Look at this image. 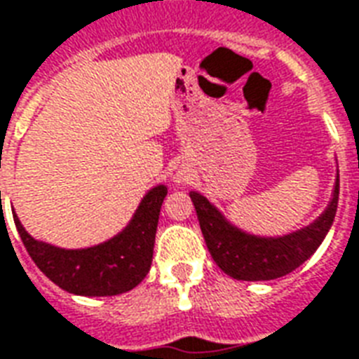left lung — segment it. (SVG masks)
Returning a JSON list of instances; mask_svg holds the SVG:
<instances>
[{"instance_id":"left-lung-1","label":"left lung","mask_w":359,"mask_h":359,"mask_svg":"<svg viewBox=\"0 0 359 359\" xmlns=\"http://www.w3.org/2000/svg\"><path fill=\"white\" fill-rule=\"evenodd\" d=\"M190 198L198 212L207 248L216 265L237 280H273L297 269L324 241L337 212L339 177L332 203L327 205L324 215L309 228L278 239H262L243 233L229 226L203 196L191 191Z\"/></svg>"}]
</instances>
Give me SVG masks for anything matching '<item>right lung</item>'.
Instances as JSON below:
<instances>
[{
  "label": "right lung",
  "instance_id": "add662e5",
  "mask_svg": "<svg viewBox=\"0 0 359 359\" xmlns=\"http://www.w3.org/2000/svg\"><path fill=\"white\" fill-rule=\"evenodd\" d=\"M165 196V186L152 188L122 233L84 250H64L39 243L27 235L16 215L13 218L27 254L52 283L76 295H118L135 288L149 273Z\"/></svg>",
  "mask_w": 359,
  "mask_h": 359
}]
</instances>
